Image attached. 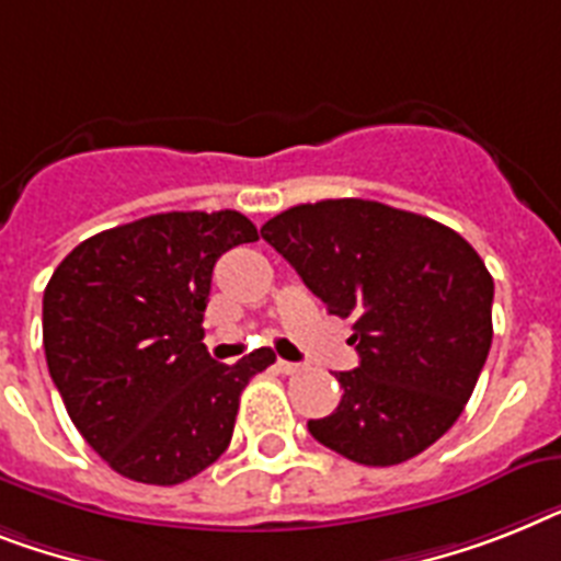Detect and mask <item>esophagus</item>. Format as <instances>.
<instances>
[{
	"label": "esophagus",
	"mask_w": 561,
	"mask_h": 561,
	"mask_svg": "<svg viewBox=\"0 0 561 561\" xmlns=\"http://www.w3.org/2000/svg\"><path fill=\"white\" fill-rule=\"evenodd\" d=\"M275 367H277V373H284V375L304 373V364H291V360H277Z\"/></svg>",
	"instance_id": "obj_1"
}]
</instances>
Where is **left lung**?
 <instances>
[{"label": "left lung", "mask_w": 561, "mask_h": 561, "mask_svg": "<svg viewBox=\"0 0 561 561\" xmlns=\"http://www.w3.org/2000/svg\"><path fill=\"white\" fill-rule=\"evenodd\" d=\"M261 234L330 314L353 321L360 364L335 373L341 404L309 433L367 467L436 444L493 341V277L479 252L430 217L358 197L291 206Z\"/></svg>", "instance_id": "left-lung-1"}]
</instances>
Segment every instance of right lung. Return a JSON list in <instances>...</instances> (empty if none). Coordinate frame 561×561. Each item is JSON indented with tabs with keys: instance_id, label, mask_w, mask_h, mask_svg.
<instances>
[{
	"instance_id": "1",
	"label": "right lung",
	"mask_w": 561,
	"mask_h": 561,
	"mask_svg": "<svg viewBox=\"0 0 561 561\" xmlns=\"http://www.w3.org/2000/svg\"><path fill=\"white\" fill-rule=\"evenodd\" d=\"M240 211H165L82 240L42 298V344L73 427L111 470L180 484L224 456L240 392L275 364H217L203 312L217 257L254 243Z\"/></svg>"
}]
</instances>
